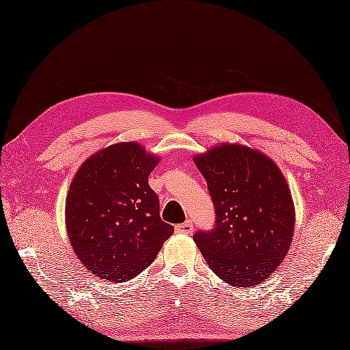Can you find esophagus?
I'll use <instances>...</instances> for the list:
<instances>
[{
	"label": "esophagus",
	"instance_id": "esophagus-1",
	"mask_svg": "<svg viewBox=\"0 0 350 350\" xmlns=\"http://www.w3.org/2000/svg\"><path fill=\"white\" fill-rule=\"evenodd\" d=\"M176 232H178V234H185V235H189L193 232V225L191 221H185L182 223V225H177L176 226Z\"/></svg>",
	"mask_w": 350,
	"mask_h": 350
}]
</instances>
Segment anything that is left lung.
<instances>
[{
  "instance_id": "obj_1",
  "label": "left lung",
  "mask_w": 350,
  "mask_h": 350,
  "mask_svg": "<svg viewBox=\"0 0 350 350\" xmlns=\"http://www.w3.org/2000/svg\"><path fill=\"white\" fill-rule=\"evenodd\" d=\"M193 163L216 208V226L193 235L205 262L226 284H262L294 235V202L282 172L263 152L237 143L214 146Z\"/></svg>"
}]
</instances>
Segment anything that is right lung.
<instances>
[{
  "instance_id": "right-lung-1",
  "label": "right lung",
  "mask_w": 350,
  "mask_h": 350,
  "mask_svg": "<svg viewBox=\"0 0 350 350\" xmlns=\"http://www.w3.org/2000/svg\"><path fill=\"white\" fill-rule=\"evenodd\" d=\"M159 163L136 142L97 150L69 186L65 223L79 262L105 281L125 282L155 260L174 228L159 217L148 183Z\"/></svg>"
}]
</instances>
